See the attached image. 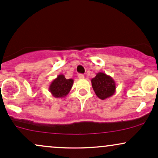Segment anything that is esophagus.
I'll return each instance as SVG.
<instances>
[{"mask_svg":"<svg viewBox=\"0 0 158 158\" xmlns=\"http://www.w3.org/2000/svg\"><path fill=\"white\" fill-rule=\"evenodd\" d=\"M78 77H79V79H83L85 78V76L83 75V74H79V76H78Z\"/></svg>","mask_w":158,"mask_h":158,"instance_id":"34e87169","label":"esophagus"}]
</instances>
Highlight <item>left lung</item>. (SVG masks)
Returning <instances> with one entry per match:
<instances>
[{
	"mask_svg": "<svg viewBox=\"0 0 158 158\" xmlns=\"http://www.w3.org/2000/svg\"><path fill=\"white\" fill-rule=\"evenodd\" d=\"M92 88L96 95L102 100L108 99L116 92V83L114 79L102 72H99L91 79Z\"/></svg>",
	"mask_w": 158,
	"mask_h": 158,
	"instance_id": "obj_1",
	"label": "left lung"
}]
</instances>
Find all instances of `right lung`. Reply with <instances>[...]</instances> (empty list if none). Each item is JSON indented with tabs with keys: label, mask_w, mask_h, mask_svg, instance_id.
<instances>
[{
	"label": "right lung",
	"mask_w": 158,
	"mask_h": 158,
	"mask_svg": "<svg viewBox=\"0 0 158 158\" xmlns=\"http://www.w3.org/2000/svg\"><path fill=\"white\" fill-rule=\"evenodd\" d=\"M73 85V79H68L63 74H60L50 83L49 90L54 97L64 98L70 91Z\"/></svg>",
	"instance_id": "obj_1"
}]
</instances>
